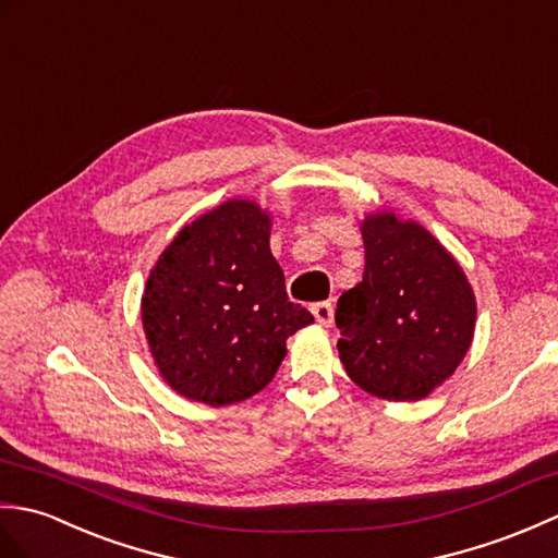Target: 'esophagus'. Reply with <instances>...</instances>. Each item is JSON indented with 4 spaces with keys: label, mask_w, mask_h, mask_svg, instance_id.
<instances>
[{
    "label": "esophagus",
    "mask_w": 558,
    "mask_h": 558,
    "mask_svg": "<svg viewBox=\"0 0 558 558\" xmlns=\"http://www.w3.org/2000/svg\"><path fill=\"white\" fill-rule=\"evenodd\" d=\"M313 315H315V319L319 322L322 327H329L331 322H333V305H331L329 301L315 303V305H313Z\"/></svg>",
    "instance_id": "esophagus-1"
}]
</instances>
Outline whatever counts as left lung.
I'll list each match as a JSON object with an SVG mask.
<instances>
[{
  "label": "left lung",
  "instance_id": "1",
  "mask_svg": "<svg viewBox=\"0 0 558 558\" xmlns=\"http://www.w3.org/2000/svg\"><path fill=\"white\" fill-rule=\"evenodd\" d=\"M363 281L337 303L345 373L384 401H420L461 365L475 331V293L427 229L387 209L363 221Z\"/></svg>",
  "mask_w": 558,
  "mask_h": 558
}]
</instances>
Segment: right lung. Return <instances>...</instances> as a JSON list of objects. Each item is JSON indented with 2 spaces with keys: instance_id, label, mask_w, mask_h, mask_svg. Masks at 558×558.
<instances>
[{
  "instance_id": "add662e5",
  "label": "right lung",
  "mask_w": 558,
  "mask_h": 558,
  "mask_svg": "<svg viewBox=\"0 0 558 558\" xmlns=\"http://www.w3.org/2000/svg\"><path fill=\"white\" fill-rule=\"evenodd\" d=\"M269 229L253 201H229L185 225L147 277L145 339L185 399L213 408L251 399L275 379L291 333L313 325L289 301Z\"/></svg>"
}]
</instances>
